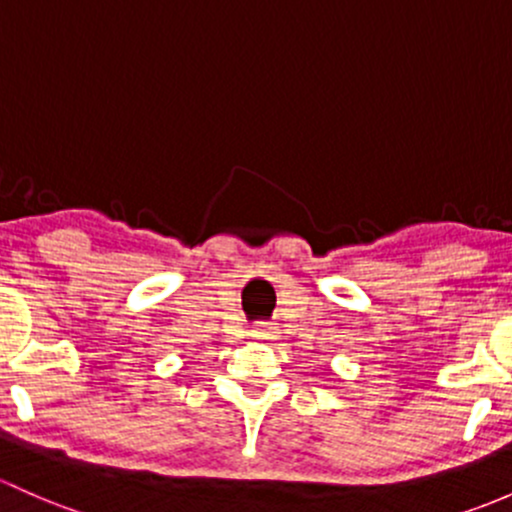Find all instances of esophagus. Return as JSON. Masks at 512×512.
<instances>
[{
    "mask_svg": "<svg viewBox=\"0 0 512 512\" xmlns=\"http://www.w3.org/2000/svg\"><path fill=\"white\" fill-rule=\"evenodd\" d=\"M277 324H272V321H262V324L252 326V338H274L277 336Z\"/></svg>",
    "mask_w": 512,
    "mask_h": 512,
    "instance_id": "obj_1",
    "label": "esophagus"
}]
</instances>
